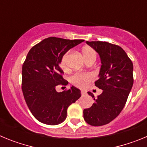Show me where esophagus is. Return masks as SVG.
<instances>
[{
  "label": "esophagus",
  "mask_w": 147,
  "mask_h": 147,
  "mask_svg": "<svg viewBox=\"0 0 147 147\" xmlns=\"http://www.w3.org/2000/svg\"><path fill=\"white\" fill-rule=\"evenodd\" d=\"M81 93H82V96H84V95L86 94V93H85V91H83V90H82V91H81Z\"/></svg>",
  "instance_id": "34e87169"
}]
</instances>
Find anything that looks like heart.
I'll return each instance as SVG.
<instances>
[{
  "mask_svg": "<svg viewBox=\"0 0 147 147\" xmlns=\"http://www.w3.org/2000/svg\"><path fill=\"white\" fill-rule=\"evenodd\" d=\"M82 55L85 58V60L88 61L90 60V59H96V51L93 49V48L90 47V46H85V47L82 48ZM67 58V53L65 54L63 57L61 59V66L62 68H66V60ZM92 75L89 73H80L77 72L76 74L73 75L71 77L70 80L71 82L73 85L75 86L78 87V88H86L88 85L89 82L91 80Z\"/></svg>",
  "mask_w": 147,
  "mask_h": 147,
  "instance_id": "b5f03b06",
  "label": "heart"
}]
</instances>
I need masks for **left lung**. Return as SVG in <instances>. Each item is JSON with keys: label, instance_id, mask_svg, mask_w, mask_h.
Listing matches in <instances>:
<instances>
[{"label": "left lung", "instance_id": "8db88e82", "mask_svg": "<svg viewBox=\"0 0 147 147\" xmlns=\"http://www.w3.org/2000/svg\"><path fill=\"white\" fill-rule=\"evenodd\" d=\"M86 43L98 54L101 59L98 78L95 85L102 94L83 111L84 119L91 126H102L112 121L124 108L133 85V65L120 46L107 42L92 41Z\"/></svg>", "mask_w": 147, "mask_h": 147}]
</instances>
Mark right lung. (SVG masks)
Segmentation results:
<instances>
[{
	"instance_id": "1",
	"label": "right lung",
	"mask_w": 147,
	"mask_h": 147,
	"mask_svg": "<svg viewBox=\"0 0 147 147\" xmlns=\"http://www.w3.org/2000/svg\"><path fill=\"white\" fill-rule=\"evenodd\" d=\"M83 40H65L49 37L35 45L28 51L22 68V90L26 105L39 121L57 125L65 120L67 107L81 96L80 89L57 92V85H67L59 67L67 51Z\"/></svg>"
}]
</instances>
